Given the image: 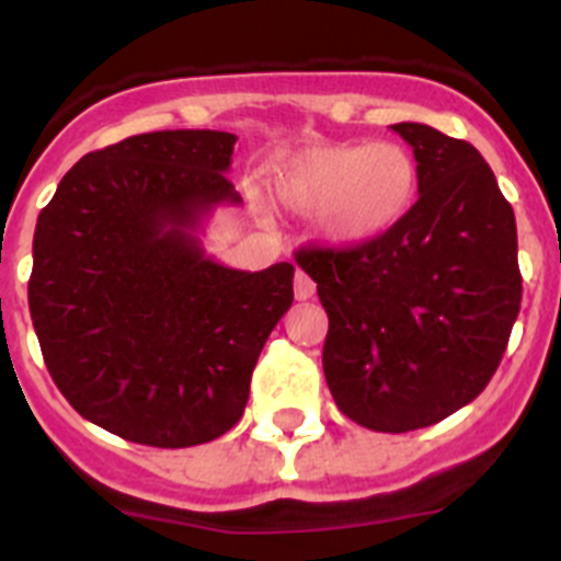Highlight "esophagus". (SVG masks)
I'll return each instance as SVG.
<instances>
[{
	"mask_svg": "<svg viewBox=\"0 0 561 561\" xmlns=\"http://www.w3.org/2000/svg\"><path fill=\"white\" fill-rule=\"evenodd\" d=\"M314 291H317L314 280H311L304 270H297L295 272V297L297 300H311V297H314Z\"/></svg>",
	"mask_w": 561,
	"mask_h": 561,
	"instance_id": "34e87169",
	"label": "esophagus"
}]
</instances>
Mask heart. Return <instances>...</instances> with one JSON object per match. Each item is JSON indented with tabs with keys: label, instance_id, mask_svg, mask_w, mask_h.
I'll return each mask as SVG.
<instances>
[{
	"label": "heart",
	"instance_id": "1",
	"mask_svg": "<svg viewBox=\"0 0 561 561\" xmlns=\"http://www.w3.org/2000/svg\"><path fill=\"white\" fill-rule=\"evenodd\" d=\"M275 193L291 213H314L325 244L351 250L399 227L419 193V165L399 142H317L277 165Z\"/></svg>",
	"mask_w": 561,
	"mask_h": 561
}]
</instances>
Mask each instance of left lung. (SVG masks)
Returning a JSON list of instances; mask_svg holds the SVG:
<instances>
[{
  "instance_id": "left-lung-1",
  "label": "left lung",
  "mask_w": 561,
  "mask_h": 561,
  "mask_svg": "<svg viewBox=\"0 0 561 561\" xmlns=\"http://www.w3.org/2000/svg\"><path fill=\"white\" fill-rule=\"evenodd\" d=\"M419 162V202L351 250H300L329 314L323 370L336 408L376 433L438 424L483 393L519 314L517 221L466 140L396 123Z\"/></svg>"
}]
</instances>
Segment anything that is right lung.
I'll return each instance as SVG.
<instances>
[{"label": "right lung", "instance_id": "right-lung-1", "mask_svg": "<svg viewBox=\"0 0 561 561\" xmlns=\"http://www.w3.org/2000/svg\"><path fill=\"white\" fill-rule=\"evenodd\" d=\"M236 134H134L92 151L38 213L27 304L44 365L87 421L180 449L244 415L266 336L289 311L295 266L205 255L202 221L241 205Z\"/></svg>", "mask_w": 561, "mask_h": 561}]
</instances>
